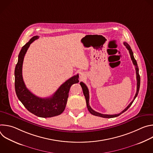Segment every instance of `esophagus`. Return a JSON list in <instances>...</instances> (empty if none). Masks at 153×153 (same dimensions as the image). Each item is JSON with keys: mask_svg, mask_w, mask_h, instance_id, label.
<instances>
[{"mask_svg": "<svg viewBox=\"0 0 153 153\" xmlns=\"http://www.w3.org/2000/svg\"><path fill=\"white\" fill-rule=\"evenodd\" d=\"M79 76H80V79H83V78H84L85 77V74L83 72H80Z\"/></svg>", "mask_w": 153, "mask_h": 153, "instance_id": "1", "label": "esophagus"}]
</instances>
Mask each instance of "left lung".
Listing matches in <instances>:
<instances>
[{
    "mask_svg": "<svg viewBox=\"0 0 153 153\" xmlns=\"http://www.w3.org/2000/svg\"><path fill=\"white\" fill-rule=\"evenodd\" d=\"M123 44L125 45V46L126 47V48H127V50L129 51V54H130V56H131V59L132 61H133V63L134 64V65H135V67H136V78H137V91H136V93L135 94V96L133 99V100H132V102H131L128 105V106L125 109V110H123L121 113H120L119 114H112V115H110V114H101V113H99L98 112H96L95 111H94L93 109L91 108V106H90V104H89V98H90V96H89V91H88V88H87V86H86V85L83 83V82H80V86H82V90H83V94L85 96V99H86V106H87V108H88V111H90V113L91 114H92L94 116H99V117H103V118H113V117H117L119 116H120L121 114H122L123 113H124L125 111H126L131 106V105H132V103H133L134 100H135L136 97H137L138 93H139V88H140V76H139V68H138V66H137V62L136 60V59H134V55H133V53L132 51V50L131 49V47L128 44V43L126 42H123Z\"/></svg>",
    "mask_w": 153,
    "mask_h": 153,
    "instance_id": "left-lung-1",
    "label": "left lung"
}]
</instances>
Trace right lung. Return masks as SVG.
I'll use <instances>...</instances> for the list:
<instances>
[{"label":"right lung","mask_w":153,"mask_h":153,"mask_svg":"<svg viewBox=\"0 0 153 153\" xmlns=\"http://www.w3.org/2000/svg\"><path fill=\"white\" fill-rule=\"evenodd\" d=\"M38 38V36L33 37L22 48L19 53L14 71L15 91L19 100L30 113L40 117H51L60 115L63 112L67 105L70 87L79 82V75L74 76L64 82L50 97H39L28 90L22 77L23 62L30 44Z\"/></svg>","instance_id":"add662e5"}]
</instances>
